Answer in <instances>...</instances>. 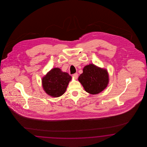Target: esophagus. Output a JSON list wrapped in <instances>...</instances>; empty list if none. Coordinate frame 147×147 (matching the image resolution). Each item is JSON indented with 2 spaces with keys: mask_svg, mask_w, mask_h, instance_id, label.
Instances as JSON below:
<instances>
[{
  "mask_svg": "<svg viewBox=\"0 0 147 147\" xmlns=\"http://www.w3.org/2000/svg\"><path fill=\"white\" fill-rule=\"evenodd\" d=\"M73 76L74 77V78L75 79H78V73H75V74H74L73 75Z\"/></svg>",
  "mask_w": 147,
  "mask_h": 147,
  "instance_id": "esophagus-1",
  "label": "esophagus"
}]
</instances>
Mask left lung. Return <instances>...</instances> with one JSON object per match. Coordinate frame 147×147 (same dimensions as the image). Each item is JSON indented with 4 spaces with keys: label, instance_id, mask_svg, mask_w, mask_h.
Here are the masks:
<instances>
[{
    "label": "left lung",
    "instance_id": "obj_1",
    "mask_svg": "<svg viewBox=\"0 0 147 147\" xmlns=\"http://www.w3.org/2000/svg\"><path fill=\"white\" fill-rule=\"evenodd\" d=\"M78 80L87 93L97 94L107 87L109 76L106 69L89 64L84 68Z\"/></svg>",
    "mask_w": 147,
    "mask_h": 147
}]
</instances>
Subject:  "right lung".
<instances>
[{
  "label": "right lung",
  "instance_id": "right-lung-1",
  "mask_svg": "<svg viewBox=\"0 0 147 147\" xmlns=\"http://www.w3.org/2000/svg\"><path fill=\"white\" fill-rule=\"evenodd\" d=\"M71 76L62 72L59 68L51 69L42 79V84L45 92L51 96L59 97L65 92Z\"/></svg>",
  "mask_w": 147,
  "mask_h": 147
}]
</instances>
